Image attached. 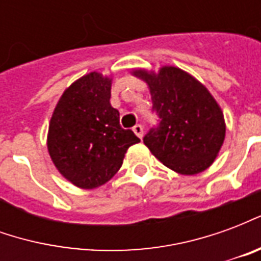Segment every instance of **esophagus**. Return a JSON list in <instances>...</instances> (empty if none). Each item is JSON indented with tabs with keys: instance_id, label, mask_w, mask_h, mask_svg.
Listing matches in <instances>:
<instances>
[{
	"instance_id": "esophagus-1",
	"label": "esophagus",
	"mask_w": 261,
	"mask_h": 261,
	"mask_svg": "<svg viewBox=\"0 0 261 261\" xmlns=\"http://www.w3.org/2000/svg\"><path fill=\"white\" fill-rule=\"evenodd\" d=\"M133 131H134L136 136L140 137V138H142V136H144V127H142L141 124L134 125V127H133Z\"/></svg>"
}]
</instances>
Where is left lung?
<instances>
[{"label": "left lung", "mask_w": 261, "mask_h": 261, "mask_svg": "<svg viewBox=\"0 0 261 261\" xmlns=\"http://www.w3.org/2000/svg\"><path fill=\"white\" fill-rule=\"evenodd\" d=\"M151 92L159 125L144 144L165 166L180 175H197L210 168L225 140L224 113L201 82L186 71L165 65L158 72L134 69Z\"/></svg>", "instance_id": "8db88e82"}]
</instances>
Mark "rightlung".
Here are the masks:
<instances>
[{
    "instance_id": "1",
    "label": "right lung",
    "mask_w": 261,
    "mask_h": 261,
    "mask_svg": "<svg viewBox=\"0 0 261 261\" xmlns=\"http://www.w3.org/2000/svg\"><path fill=\"white\" fill-rule=\"evenodd\" d=\"M112 78L96 71L81 76L60 97L48 124L47 149L54 166L81 189H95L113 177L127 149L140 142L120 125L110 105Z\"/></svg>"
}]
</instances>
